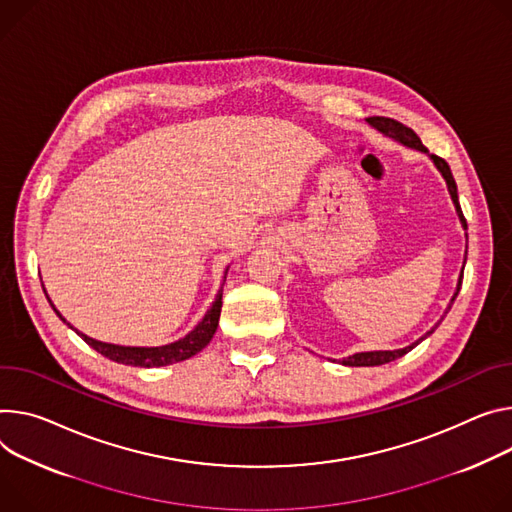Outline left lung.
<instances>
[{"mask_svg":"<svg viewBox=\"0 0 512 512\" xmlns=\"http://www.w3.org/2000/svg\"><path fill=\"white\" fill-rule=\"evenodd\" d=\"M369 122L374 124L378 130H382V132H386V134H390V136L398 138L400 143H404V145H408V147H412V149H418V151H425V153H427V147L421 143V138H418V136H416V132H414L412 128L404 126L402 122H398V120H394V118H386V116H371V118H369ZM431 159L435 161L437 169L443 173V177H445V181H447V188H449L451 200H453V204H455V210H457V214H459V220H461L463 228H468V222H466V218H463V212H461V206H459V200H457V185H455V179H453V175H451V169H449L447 161H445V159H441V157H437V155H431ZM459 288H461V277H459L457 292H455L453 300L457 298ZM453 300H451V304H453ZM451 304H449V308H451ZM449 308H447V312H449ZM447 312H445V314H447ZM431 333H433V331H429L427 335H431ZM423 339H425V337H423ZM423 339H421V341H423ZM421 341H416L414 345L404 347V349H396V351H369V353H355V355H351V357L343 359V363H345V365H351V367L384 365V363H390V361H394V359H398V357L406 355L410 349H414V347H416L418 343H421Z\"/></svg>","mask_w":512,"mask_h":512,"instance_id":"obj_1","label":"left lung"}]
</instances>
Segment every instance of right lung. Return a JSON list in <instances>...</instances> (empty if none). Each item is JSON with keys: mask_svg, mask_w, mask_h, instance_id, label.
<instances>
[{"mask_svg": "<svg viewBox=\"0 0 512 512\" xmlns=\"http://www.w3.org/2000/svg\"><path fill=\"white\" fill-rule=\"evenodd\" d=\"M220 308H222V292H218L214 304L210 306V310L206 312L202 322L198 324V327L190 335H185L183 339H179V341H175L171 345H163V347H122V345H110V343L96 341V339H91V337H87V335H83L79 331H77V335L89 347H94L98 353H102L104 357H108V359H112L116 363L134 365V367H161V365H169V363L190 359L192 355L200 353L210 343V339L216 333L218 318H220Z\"/></svg>", "mask_w": 512, "mask_h": 512, "instance_id": "obj_1", "label": "right lung"}]
</instances>
